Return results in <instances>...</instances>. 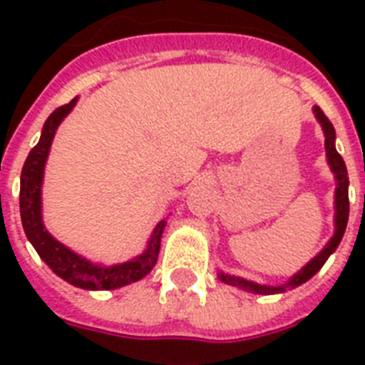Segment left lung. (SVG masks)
<instances>
[{
	"label": "left lung",
	"instance_id": "1",
	"mask_svg": "<svg viewBox=\"0 0 365 365\" xmlns=\"http://www.w3.org/2000/svg\"><path fill=\"white\" fill-rule=\"evenodd\" d=\"M314 115H317L318 123L322 126L324 136H326V157H328V165L331 168V172L335 174V182H337V187H335V233L334 237L329 239V242L324 246V250L320 254H317V257H312L309 263H307L299 272H295L294 277L289 278L288 282L282 284V286H265V284L252 282V280H246V278L240 277H231V274H225V272H220L217 277L220 280L225 284H231V286H237V288L244 289V292H250V294H259V295H271V294H282L286 289L297 288L303 282H307L309 278H312L317 274L322 265L328 261V257L334 254L337 246H339L343 235H345L346 222H349V174H346L345 160L337 153L335 149V128L334 125L329 123V119L324 115V111L314 106Z\"/></svg>",
	"mask_w": 365,
	"mask_h": 365
}]
</instances>
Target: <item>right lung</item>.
Listing matches in <instances>:
<instances>
[{
  "label": "right lung",
  "mask_w": 365,
  "mask_h": 365,
  "mask_svg": "<svg viewBox=\"0 0 365 365\" xmlns=\"http://www.w3.org/2000/svg\"><path fill=\"white\" fill-rule=\"evenodd\" d=\"M77 104V98H73L70 104L60 106L48 115V119L43 125L41 138L37 145L30 151L22 174H20V217H22V227L45 263L53 269L54 274L64 278L71 286L83 289H117L126 284H132L143 278L157 263L160 250V237L165 231L166 222L157 223V227L151 233V239L148 240V248L138 257L119 265H96L88 259L81 257L76 252H71L68 246L54 239L43 225L41 217V183L43 172H45V163H47L48 149L53 143V138L56 134V128L64 117L73 110Z\"/></svg>",
  "instance_id": "1"
}]
</instances>
